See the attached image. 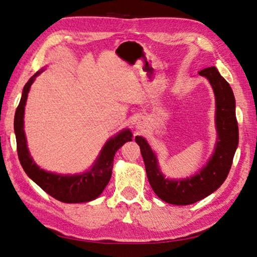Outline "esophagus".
<instances>
[{
    "mask_svg": "<svg viewBox=\"0 0 257 257\" xmlns=\"http://www.w3.org/2000/svg\"><path fill=\"white\" fill-rule=\"evenodd\" d=\"M139 124H140V123H139ZM138 127H139V125H138ZM140 127H141V125H140Z\"/></svg>",
    "mask_w": 257,
    "mask_h": 257,
    "instance_id": "34e87169",
    "label": "esophagus"
}]
</instances>
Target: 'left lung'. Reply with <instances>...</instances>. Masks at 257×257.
<instances>
[{
	"label": "left lung",
	"instance_id": "obj_1",
	"mask_svg": "<svg viewBox=\"0 0 257 257\" xmlns=\"http://www.w3.org/2000/svg\"><path fill=\"white\" fill-rule=\"evenodd\" d=\"M204 76L215 95V125L217 141L215 150L206 165L195 176L182 180L166 179L158 166L157 157L147 140L137 136L146 166L147 178L154 192L170 204L188 205L195 203L219 189L225 181L238 145V125L235 116V98L227 81L212 66L199 72Z\"/></svg>",
	"mask_w": 257,
	"mask_h": 257
}]
</instances>
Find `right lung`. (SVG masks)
Masks as SVG:
<instances>
[{
    "instance_id": "1",
    "label": "right lung",
    "mask_w": 257,
    "mask_h": 257,
    "mask_svg": "<svg viewBox=\"0 0 257 257\" xmlns=\"http://www.w3.org/2000/svg\"><path fill=\"white\" fill-rule=\"evenodd\" d=\"M43 70L44 69L33 75L25 84L21 101L15 111L14 132L21 165L27 176L54 199L65 202V203H83V202L95 200L102 193L111 178L114 155L123 144L127 141H133V134L129 129H124L109 139L101 149L94 166L87 172L64 176V174L43 170L32 159L27 149L24 133V109L27 94L35 77Z\"/></svg>"
}]
</instances>
